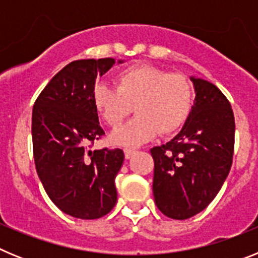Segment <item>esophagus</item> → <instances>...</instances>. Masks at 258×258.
Listing matches in <instances>:
<instances>
[{
    "label": "esophagus",
    "instance_id": "1",
    "mask_svg": "<svg viewBox=\"0 0 258 258\" xmlns=\"http://www.w3.org/2000/svg\"><path fill=\"white\" fill-rule=\"evenodd\" d=\"M136 150L134 149H125L124 154H125V159H131L134 154H136Z\"/></svg>",
    "mask_w": 258,
    "mask_h": 258
}]
</instances>
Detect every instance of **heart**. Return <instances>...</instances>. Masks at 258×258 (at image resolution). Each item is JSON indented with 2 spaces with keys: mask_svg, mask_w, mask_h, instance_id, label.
Here are the masks:
<instances>
[{
  "mask_svg": "<svg viewBox=\"0 0 258 258\" xmlns=\"http://www.w3.org/2000/svg\"><path fill=\"white\" fill-rule=\"evenodd\" d=\"M117 88L98 83L93 104L111 126L136 109L137 115L111 134L118 146H140L156 136L169 134L184 124L194 104V88L182 74H169L154 66L126 68L117 75Z\"/></svg>",
  "mask_w": 258,
  "mask_h": 258,
  "instance_id": "obj_1",
  "label": "heart"
}]
</instances>
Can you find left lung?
Returning <instances> with one entry per match:
<instances>
[{"mask_svg": "<svg viewBox=\"0 0 258 258\" xmlns=\"http://www.w3.org/2000/svg\"><path fill=\"white\" fill-rule=\"evenodd\" d=\"M195 101L181 132L151 150L152 191L166 217L187 220L209 206L232 164L235 120L231 104L207 80L190 77Z\"/></svg>", "mask_w": 258, "mask_h": 258, "instance_id": "left-lung-1", "label": "left lung"}]
</instances>
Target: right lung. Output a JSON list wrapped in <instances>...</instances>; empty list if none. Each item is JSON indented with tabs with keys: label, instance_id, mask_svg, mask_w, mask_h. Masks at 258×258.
<instances>
[{
	"label": "right lung",
	"instance_id": "right-lung-1",
	"mask_svg": "<svg viewBox=\"0 0 258 258\" xmlns=\"http://www.w3.org/2000/svg\"><path fill=\"white\" fill-rule=\"evenodd\" d=\"M115 63L113 58L71 61L50 80L33 106L37 174L51 202L75 218L103 217L117 200L115 178L124 152L89 147L104 134L93 104L95 79Z\"/></svg>",
	"mask_w": 258,
	"mask_h": 258
}]
</instances>
